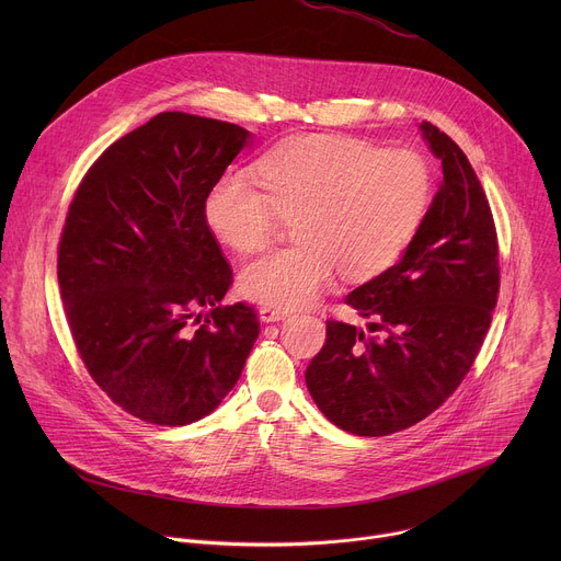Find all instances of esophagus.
<instances>
[{
    "label": "esophagus",
    "instance_id": "34e87169",
    "mask_svg": "<svg viewBox=\"0 0 561 561\" xmlns=\"http://www.w3.org/2000/svg\"><path fill=\"white\" fill-rule=\"evenodd\" d=\"M290 312L284 310V308H275V306H262L260 308V319L264 324H271V322H282V319H286Z\"/></svg>",
    "mask_w": 561,
    "mask_h": 561
}]
</instances>
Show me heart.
Listing matches in <instances>:
<instances>
[{
	"label": "heart",
	"instance_id": "heart-1",
	"mask_svg": "<svg viewBox=\"0 0 561 561\" xmlns=\"http://www.w3.org/2000/svg\"><path fill=\"white\" fill-rule=\"evenodd\" d=\"M260 184L228 173L204 202V217L237 253L264 249L279 219H295L299 244L249 262L242 290L266 306L312 301L342 268L353 282L390 268L407 251L433 202L426 159L342 135H297L257 162Z\"/></svg>",
	"mask_w": 561,
	"mask_h": 561
}]
</instances>
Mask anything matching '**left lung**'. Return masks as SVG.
<instances>
[{
    "instance_id": "left-lung-1",
    "label": "left lung",
    "mask_w": 561,
    "mask_h": 561,
    "mask_svg": "<svg viewBox=\"0 0 561 561\" xmlns=\"http://www.w3.org/2000/svg\"><path fill=\"white\" fill-rule=\"evenodd\" d=\"M420 130L442 162L439 191L402 260L346 297L379 335L329 319L306 368L319 411L359 437L404 431L446 402L484 344L500 293L486 193L446 133L431 122Z\"/></svg>"
}]
</instances>
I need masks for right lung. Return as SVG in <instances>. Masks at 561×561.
Instances as JSON below:
<instances>
[{
	"instance_id": "right-lung-1",
	"label": "right lung",
	"mask_w": 561,
	"mask_h": 561,
	"mask_svg": "<svg viewBox=\"0 0 561 561\" xmlns=\"http://www.w3.org/2000/svg\"><path fill=\"white\" fill-rule=\"evenodd\" d=\"M251 141L237 124L159 113L111 144L79 184L57 279L75 346L126 413L159 426L210 415L260 335L204 202ZM208 309L201 319V310Z\"/></svg>"
}]
</instances>
